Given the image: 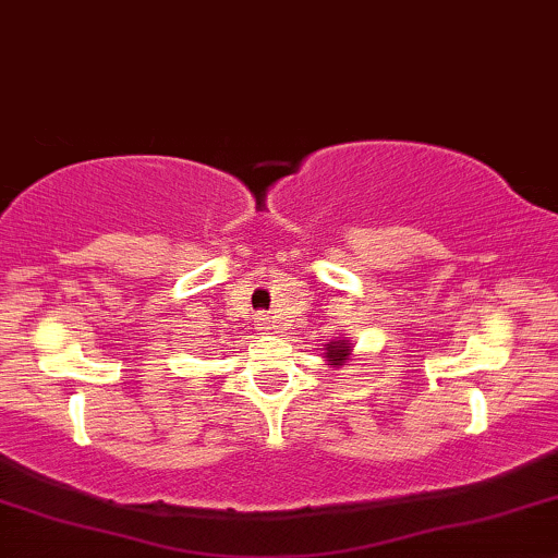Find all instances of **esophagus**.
Wrapping results in <instances>:
<instances>
[{
    "label": "esophagus",
    "instance_id": "1",
    "mask_svg": "<svg viewBox=\"0 0 558 558\" xmlns=\"http://www.w3.org/2000/svg\"><path fill=\"white\" fill-rule=\"evenodd\" d=\"M257 329H263V331H272L275 329V324H272V319L267 314H259V319H257Z\"/></svg>",
    "mask_w": 558,
    "mask_h": 558
}]
</instances>
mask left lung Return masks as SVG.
Here are the masks:
<instances>
[{"instance_id":"left-lung-1","label":"left lung","mask_w":558,"mask_h":558,"mask_svg":"<svg viewBox=\"0 0 558 558\" xmlns=\"http://www.w3.org/2000/svg\"><path fill=\"white\" fill-rule=\"evenodd\" d=\"M352 340L348 337H335L327 348H324V357H327V365L329 368H342V365H348L352 361Z\"/></svg>"}]
</instances>
